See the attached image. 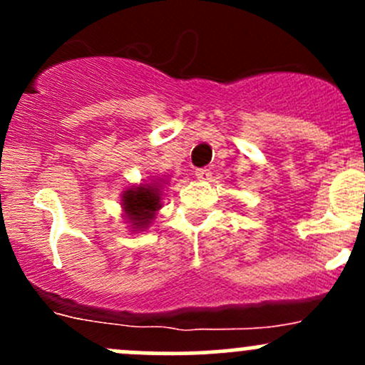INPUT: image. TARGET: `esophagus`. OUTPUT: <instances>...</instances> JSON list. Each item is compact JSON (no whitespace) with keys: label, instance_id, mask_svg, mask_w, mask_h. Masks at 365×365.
<instances>
[{"label":"esophagus","instance_id":"34e87169","mask_svg":"<svg viewBox=\"0 0 365 365\" xmlns=\"http://www.w3.org/2000/svg\"><path fill=\"white\" fill-rule=\"evenodd\" d=\"M194 175H196V178H200V180H210L212 171H210L208 168H200V169H196V173H194Z\"/></svg>","mask_w":365,"mask_h":365}]
</instances>
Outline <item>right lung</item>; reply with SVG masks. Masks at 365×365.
I'll use <instances>...</instances> for the list:
<instances>
[{"mask_svg": "<svg viewBox=\"0 0 365 365\" xmlns=\"http://www.w3.org/2000/svg\"><path fill=\"white\" fill-rule=\"evenodd\" d=\"M160 180L157 183H141L139 187L123 192V210L130 226L138 230L148 227L157 210L160 208Z\"/></svg>", "mask_w": 365, "mask_h": 365, "instance_id": "obj_1", "label": "right lung"}]
</instances>
